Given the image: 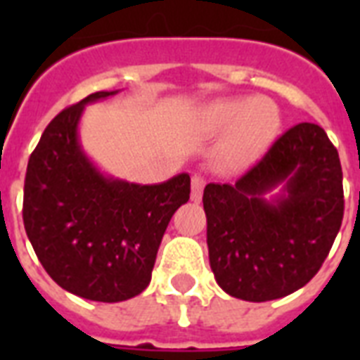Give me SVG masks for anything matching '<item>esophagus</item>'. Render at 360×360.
<instances>
[{
  "instance_id": "obj_1",
  "label": "esophagus",
  "mask_w": 360,
  "mask_h": 360,
  "mask_svg": "<svg viewBox=\"0 0 360 360\" xmlns=\"http://www.w3.org/2000/svg\"><path fill=\"white\" fill-rule=\"evenodd\" d=\"M203 186H205L203 175L200 174L192 175V202H200V200H202Z\"/></svg>"
}]
</instances>
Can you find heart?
Returning <instances> with one entry per match:
<instances>
[{
	"label": "heart",
	"mask_w": 360,
	"mask_h": 360,
	"mask_svg": "<svg viewBox=\"0 0 360 360\" xmlns=\"http://www.w3.org/2000/svg\"><path fill=\"white\" fill-rule=\"evenodd\" d=\"M214 123L231 129L222 158L236 166L257 157L267 147L278 127V114L273 104L263 98H231L217 103L211 108Z\"/></svg>",
	"instance_id": "1"
}]
</instances>
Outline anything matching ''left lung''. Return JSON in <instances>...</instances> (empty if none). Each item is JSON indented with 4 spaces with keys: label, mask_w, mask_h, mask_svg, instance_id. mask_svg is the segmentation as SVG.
<instances>
[{
    "label": "left lung",
    "mask_w": 360,
    "mask_h": 360,
    "mask_svg": "<svg viewBox=\"0 0 360 360\" xmlns=\"http://www.w3.org/2000/svg\"><path fill=\"white\" fill-rule=\"evenodd\" d=\"M280 182L283 194L265 200ZM203 209L220 288L252 302L290 295L316 276L340 230L338 151L319 124H295L233 185L209 183Z\"/></svg>",
    "instance_id": "left-lung-1"
}]
</instances>
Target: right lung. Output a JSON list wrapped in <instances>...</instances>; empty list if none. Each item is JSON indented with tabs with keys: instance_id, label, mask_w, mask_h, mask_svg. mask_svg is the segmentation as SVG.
<instances>
[{
	"instance_id": "1",
	"label": "right lung",
	"mask_w": 360,
	"mask_h": 360,
	"mask_svg": "<svg viewBox=\"0 0 360 360\" xmlns=\"http://www.w3.org/2000/svg\"><path fill=\"white\" fill-rule=\"evenodd\" d=\"M59 112L31 153L24 183L25 233L56 284L78 297L120 302L146 290L174 213L191 198V175L136 185L98 172L78 141L87 103Z\"/></svg>"
}]
</instances>
